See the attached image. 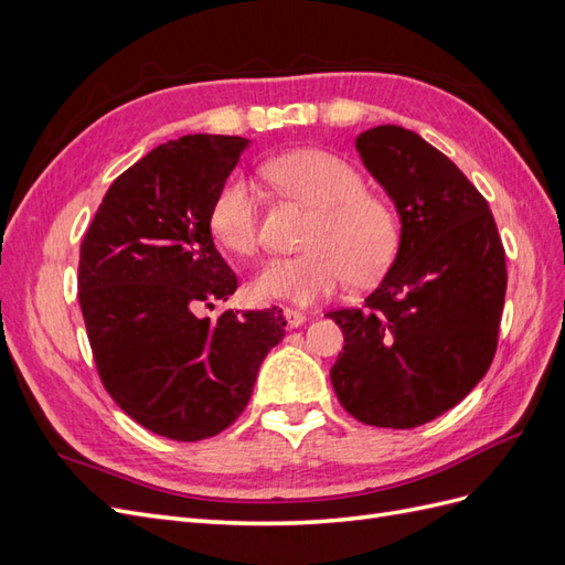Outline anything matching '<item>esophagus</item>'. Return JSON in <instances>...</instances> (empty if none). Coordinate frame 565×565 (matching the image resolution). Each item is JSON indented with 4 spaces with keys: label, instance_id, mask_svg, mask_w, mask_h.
Returning a JSON list of instances; mask_svg holds the SVG:
<instances>
[{
    "label": "esophagus",
    "instance_id": "esophagus-1",
    "mask_svg": "<svg viewBox=\"0 0 565 565\" xmlns=\"http://www.w3.org/2000/svg\"><path fill=\"white\" fill-rule=\"evenodd\" d=\"M285 320H287L289 328H299V324L306 322V316L297 309H285Z\"/></svg>",
    "mask_w": 565,
    "mask_h": 565
}]
</instances>
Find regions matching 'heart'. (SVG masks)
I'll use <instances>...</instances> for the list:
<instances>
[{
    "label": "heart",
    "mask_w": 565,
    "mask_h": 565,
    "mask_svg": "<svg viewBox=\"0 0 565 565\" xmlns=\"http://www.w3.org/2000/svg\"><path fill=\"white\" fill-rule=\"evenodd\" d=\"M268 181L313 210L303 235L306 252L268 259L252 280L259 299L309 306L334 295L347 280L370 285L391 266L398 249V224L388 204L365 191V181L344 158L301 148L266 162ZM214 241L231 254L259 249V198L245 174L218 188L210 212Z\"/></svg>",
    "instance_id": "obj_1"
}]
</instances>
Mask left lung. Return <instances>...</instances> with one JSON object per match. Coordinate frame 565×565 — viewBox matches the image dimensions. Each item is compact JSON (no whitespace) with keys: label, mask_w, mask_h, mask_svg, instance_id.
I'll return each mask as SVG.
<instances>
[{"label":"left lung","mask_w":565,"mask_h":565,"mask_svg":"<svg viewBox=\"0 0 565 565\" xmlns=\"http://www.w3.org/2000/svg\"><path fill=\"white\" fill-rule=\"evenodd\" d=\"M355 148L401 216V245L361 309L330 311L344 349L330 370L341 407L384 429L448 413L498 351L504 247L476 185L419 134L380 125Z\"/></svg>","instance_id":"8db88e82"}]
</instances>
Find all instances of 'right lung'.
Here are the masks:
<instances>
[{
	"label": "right lung",
	"instance_id": "right-lung-1",
	"mask_svg": "<svg viewBox=\"0 0 565 565\" xmlns=\"http://www.w3.org/2000/svg\"><path fill=\"white\" fill-rule=\"evenodd\" d=\"M247 143L193 134L150 150L113 181L79 247V306L98 377L134 422L172 440L228 429L285 337L276 306L198 316L237 289L210 212Z\"/></svg>",
	"mask_w": 565,
	"mask_h": 565
}]
</instances>
